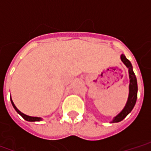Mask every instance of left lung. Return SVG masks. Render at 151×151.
<instances>
[{"instance_id": "obj_1", "label": "left lung", "mask_w": 151, "mask_h": 151, "mask_svg": "<svg viewBox=\"0 0 151 151\" xmlns=\"http://www.w3.org/2000/svg\"><path fill=\"white\" fill-rule=\"evenodd\" d=\"M120 60L129 69V97H128L126 104L123 108V110L114 117L113 120L111 121V123H117V122H120L124 120L133 110V107L135 106V104H136L137 97V82L136 76L133 73L132 64L124 54L120 55Z\"/></svg>"}]
</instances>
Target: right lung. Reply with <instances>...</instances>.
Masks as SVG:
<instances>
[{"instance_id":"obj_1","label":"right lung","mask_w":151,"mask_h":151,"mask_svg":"<svg viewBox=\"0 0 151 151\" xmlns=\"http://www.w3.org/2000/svg\"><path fill=\"white\" fill-rule=\"evenodd\" d=\"M10 100H11V104L12 105H13V107H14V108L15 110H16V111L18 112L20 116H21L23 119H25L26 120H27V121H31V122H34V121H40V120H42L43 119L41 118V117H36V116H27V115H26V114L22 113V111H20L19 110H18V108H17V107L15 106L14 104V102H13V100H12V99L10 98Z\"/></svg>"}]
</instances>
